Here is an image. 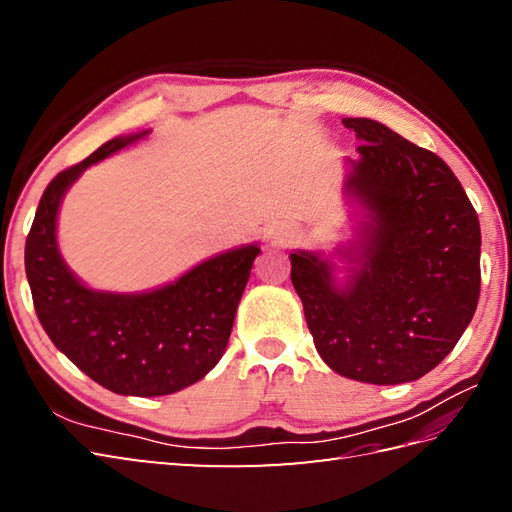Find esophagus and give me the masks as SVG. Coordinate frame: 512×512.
<instances>
[{"label": "esophagus", "instance_id": "34e87169", "mask_svg": "<svg viewBox=\"0 0 512 512\" xmlns=\"http://www.w3.org/2000/svg\"><path fill=\"white\" fill-rule=\"evenodd\" d=\"M268 235L275 239L279 244H290L292 239H297V231L292 226L284 222H275L273 226H268Z\"/></svg>", "mask_w": 512, "mask_h": 512}]
</instances>
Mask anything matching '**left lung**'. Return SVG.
<instances>
[{"mask_svg": "<svg viewBox=\"0 0 512 512\" xmlns=\"http://www.w3.org/2000/svg\"><path fill=\"white\" fill-rule=\"evenodd\" d=\"M361 145L345 193L361 220L332 255L290 253L319 356L345 378L400 385L442 363L480 299V220L433 151L372 118H343ZM346 262L338 277L333 257Z\"/></svg>", "mask_w": 512, "mask_h": 512, "instance_id": "8db88e82", "label": "left lung"}]
</instances>
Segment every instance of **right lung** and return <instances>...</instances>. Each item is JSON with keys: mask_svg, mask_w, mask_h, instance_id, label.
<instances>
[{"mask_svg": "<svg viewBox=\"0 0 512 512\" xmlns=\"http://www.w3.org/2000/svg\"><path fill=\"white\" fill-rule=\"evenodd\" d=\"M116 136L61 171L41 195L26 239V277L50 341L105 389L167 396L198 383L220 361L259 244L204 259L178 279L143 292L94 290L61 257L57 220L65 193L85 169L149 136Z\"/></svg>", "mask_w": 512, "mask_h": 512, "instance_id": "right-lung-1", "label": "right lung"}]
</instances>
